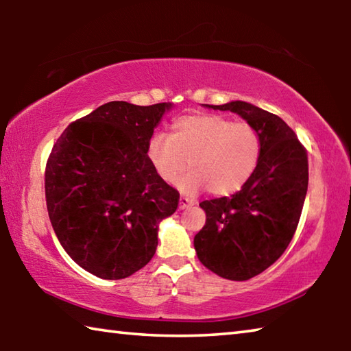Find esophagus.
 <instances>
[{
    "mask_svg": "<svg viewBox=\"0 0 351 351\" xmlns=\"http://www.w3.org/2000/svg\"><path fill=\"white\" fill-rule=\"evenodd\" d=\"M193 204H195V199L192 198H187V197L180 198V209H189V207H192Z\"/></svg>",
    "mask_w": 351,
    "mask_h": 351,
    "instance_id": "1",
    "label": "esophagus"
}]
</instances>
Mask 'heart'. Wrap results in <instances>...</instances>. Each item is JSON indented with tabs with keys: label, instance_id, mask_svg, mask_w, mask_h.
I'll return each instance as SVG.
<instances>
[{
	"label": "heart",
	"instance_id": "heart-1",
	"mask_svg": "<svg viewBox=\"0 0 351 351\" xmlns=\"http://www.w3.org/2000/svg\"><path fill=\"white\" fill-rule=\"evenodd\" d=\"M261 153L260 134L247 122H234L218 114H193L178 119L173 133L154 134L148 159L162 181L178 184L193 193L207 187L212 195L234 193L257 167Z\"/></svg>",
	"mask_w": 351,
	"mask_h": 351
}]
</instances>
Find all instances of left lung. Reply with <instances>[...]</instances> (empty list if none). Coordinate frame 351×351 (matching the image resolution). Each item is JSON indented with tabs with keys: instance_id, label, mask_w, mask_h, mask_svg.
Here are the masks:
<instances>
[{
	"instance_id": "left-lung-1",
	"label": "left lung",
	"mask_w": 351,
	"mask_h": 351,
	"mask_svg": "<svg viewBox=\"0 0 351 351\" xmlns=\"http://www.w3.org/2000/svg\"><path fill=\"white\" fill-rule=\"evenodd\" d=\"M232 111L255 127L261 141L257 167L230 197L203 201L206 224L193 245L201 263L229 280H249L287 251L308 189V154L280 117L241 100L209 105Z\"/></svg>"
}]
</instances>
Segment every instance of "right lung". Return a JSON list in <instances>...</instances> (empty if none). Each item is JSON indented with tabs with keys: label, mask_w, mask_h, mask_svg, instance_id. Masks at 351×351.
<instances>
[{
	"label": "right lung",
	"mask_w": 351,
	"mask_h": 351,
	"mask_svg": "<svg viewBox=\"0 0 351 351\" xmlns=\"http://www.w3.org/2000/svg\"><path fill=\"white\" fill-rule=\"evenodd\" d=\"M171 104L108 102L69 123L45 171L49 219L64 251L106 280L134 274L156 252L158 224L180 203L148 159Z\"/></svg>",
	"instance_id": "1"
}]
</instances>
